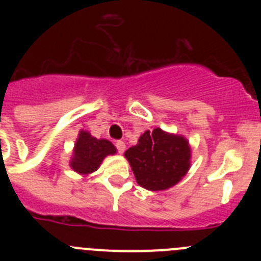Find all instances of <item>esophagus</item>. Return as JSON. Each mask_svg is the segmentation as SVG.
<instances>
[{
  "mask_svg": "<svg viewBox=\"0 0 261 261\" xmlns=\"http://www.w3.org/2000/svg\"><path fill=\"white\" fill-rule=\"evenodd\" d=\"M125 147H126V145H125V142H124V141H117L116 142V149H117V151H119L120 154L125 151Z\"/></svg>",
  "mask_w": 261,
  "mask_h": 261,
  "instance_id": "34e87169",
  "label": "esophagus"
}]
</instances>
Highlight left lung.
I'll return each mask as SVG.
<instances>
[{
	"label": "left lung",
	"instance_id": "1",
	"mask_svg": "<svg viewBox=\"0 0 261 261\" xmlns=\"http://www.w3.org/2000/svg\"><path fill=\"white\" fill-rule=\"evenodd\" d=\"M136 180L147 191H165L174 187L191 168V145L184 136L161 128L146 130L137 145L124 153Z\"/></svg>",
	"mask_w": 261,
	"mask_h": 261
}]
</instances>
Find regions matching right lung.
<instances>
[{
	"mask_svg": "<svg viewBox=\"0 0 261 261\" xmlns=\"http://www.w3.org/2000/svg\"><path fill=\"white\" fill-rule=\"evenodd\" d=\"M116 151V147L111 141L94 137L82 129L78 133L69 166L77 174L87 176L98 170L106 156L114 155Z\"/></svg>",
	"mask_w": 261,
	"mask_h": 261,
	"instance_id": "1",
	"label": "right lung"
}]
</instances>
